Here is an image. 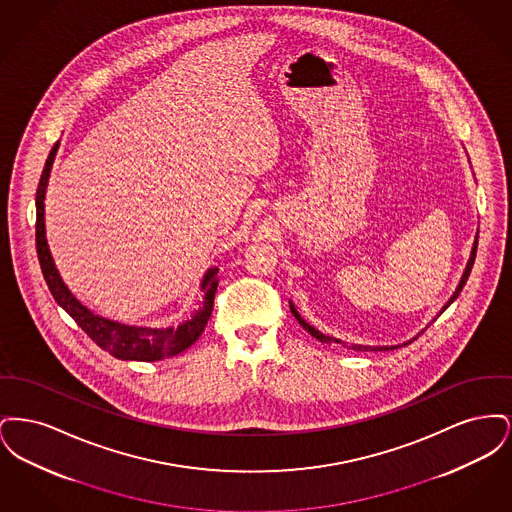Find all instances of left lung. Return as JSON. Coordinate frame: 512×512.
<instances>
[{
  "mask_svg": "<svg viewBox=\"0 0 512 512\" xmlns=\"http://www.w3.org/2000/svg\"><path fill=\"white\" fill-rule=\"evenodd\" d=\"M476 247H478V236L474 238L472 251H470L468 263H466V267H464L463 276H461V280H459V286L455 288V292H453V295L449 297V301H447V303L441 307V311H439L438 317L441 315V313H443V311H445V309H447V307H449V305H451V303H453V301H455V299H457V297H459V293L463 292L464 284H466V280H468V276H470V270H472L474 259H476ZM290 309H292L293 317L297 318V322H299V324H301V326H303V328H305V330H307V332H309L313 338H317V340L322 341V343H330V341L343 343V341L336 340V338H332V336H326V334H322V332L317 330L315 326H311V324H309L305 318L301 317V315L297 313V309H295V305H293L292 301H290ZM436 318H434V320H436ZM426 328H428V326H426ZM422 332H424V330H422ZM422 332H420V334H422ZM420 334H418V336H420ZM414 338H416V336H414ZM414 338L413 340L407 341V343L414 341ZM407 343H403V345H407ZM343 345H345V343H343ZM395 347H399V345H376V347H372V345H349V349H355V351H386V349H395Z\"/></svg>",
  "mask_w": 512,
  "mask_h": 512,
  "instance_id": "8db88e82",
  "label": "left lung"
}]
</instances>
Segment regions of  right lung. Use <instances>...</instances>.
I'll use <instances>...</instances> for the list:
<instances>
[{
	"label": "right lung",
	"mask_w": 512,
	"mask_h": 512,
	"mask_svg": "<svg viewBox=\"0 0 512 512\" xmlns=\"http://www.w3.org/2000/svg\"><path fill=\"white\" fill-rule=\"evenodd\" d=\"M59 142L51 147L46 167L42 172L38 192H36V249L40 267L44 272L49 292L71 317L76 324L98 343L99 347L113 357L122 361H161L167 357H174L182 351H186L190 345H194L201 332L207 326V320L213 313L215 293L219 286V267L207 268L203 274V280L199 284L203 292V301L199 303V309L192 318L184 320L176 328H147V326H130L122 324L119 320L101 317L88 309L84 303H80L74 293L63 282L59 270L55 267V261L49 251L48 238H46V192H48L49 172L53 167V159L57 155Z\"/></svg>",
	"instance_id": "add662e5"
}]
</instances>
